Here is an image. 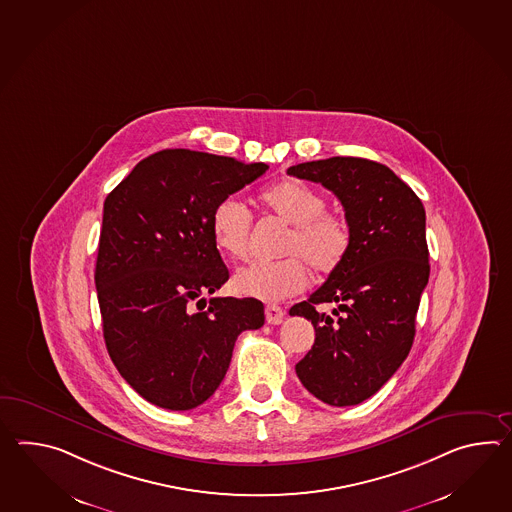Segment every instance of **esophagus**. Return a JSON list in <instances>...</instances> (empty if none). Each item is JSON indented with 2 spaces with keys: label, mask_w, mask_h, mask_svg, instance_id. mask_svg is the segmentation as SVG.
Listing matches in <instances>:
<instances>
[{
  "label": "esophagus",
  "mask_w": 512,
  "mask_h": 512,
  "mask_svg": "<svg viewBox=\"0 0 512 512\" xmlns=\"http://www.w3.org/2000/svg\"><path fill=\"white\" fill-rule=\"evenodd\" d=\"M264 314H266V321L270 325H279L283 321L284 310L281 307H277V305H268V307L264 308Z\"/></svg>",
  "instance_id": "esophagus-1"
}]
</instances>
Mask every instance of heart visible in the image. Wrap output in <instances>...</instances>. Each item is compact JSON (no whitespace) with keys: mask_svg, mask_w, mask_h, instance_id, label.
Wrapping results in <instances>:
<instances>
[{"mask_svg":"<svg viewBox=\"0 0 512 512\" xmlns=\"http://www.w3.org/2000/svg\"><path fill=\"white\" fill-rule=\"evenodd\" d=\"M268 215L290 226L279 262H255L233 277L235 294L264 303H277L301 294L308 286V266L318 275L340 268L353 246V228L340 211L325 209L327 200L318 189L299 180H283L259 194ZM253 216L237 198L216 204L211 215V235L216 250L229 259H246L250 253Z\"/></svg>","mask_w":512,"mask_h":512,"instance_id":"heart-1","label":"heart"}]
</instances>
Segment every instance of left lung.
<instances>
[{
  "mask_svg": "<svg viewBox=\"0 0 512 512\" xmlns=\"http://www.w3.org/2000/svg\"><path fill=\"white\" fill-rule=\"evenodd\" d=\"M338 196L353 228L345 262L290 316L312 321L316 340L296 365L301 384L330 406L373 397L406 360L430 277L426 213L419 196L386 165L364 158L318 159L288 169ZM334 302L336 319L315 307Z\"/></svg>",
  "mask_w": 512,
  "mask_h": 512,
  "instance_id": "1",
  "label": "left lung"
}]
</instances>
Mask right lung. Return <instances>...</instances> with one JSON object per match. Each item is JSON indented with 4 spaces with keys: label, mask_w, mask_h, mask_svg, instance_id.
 <instances>
[{
    "label": "right lung",
    "mask_w": 512,
    "mask_h": 512,
    "mask_svg": "<svg viewBox=\"0 0 512 512\" xmlns=\"http://www.w3.org/2000/svg\"><path fill=\"white\" fill-rule=\"evenodd\" d=\"M266 171V163L167 148L139 161L104 200L95 264L104 341L150 404H204L240 332L264 325L257 299L204 296L229 279L211 235L213 209Z\"/></svg>",
    "instance_id": "right-lung-1"
}]
</instances>
